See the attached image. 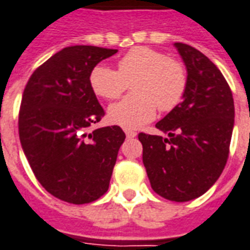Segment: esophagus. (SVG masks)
<instances>
[{"label": "esophagus", "instance_id": "obj_1", "mask_svg": "<svg viewBox=\"0 0 250 250\" xmlns=\"http://www.w3.org/2000/svg\"><path fill=\"white\" fill-rule=\"evenodd\" d=\"M136 135H138V134H136L135 131H132V130H125V136H127L128 139H131V138H135Z\"/></svg>", "mask_w": 250, "mask_h": 250}]
</instances>
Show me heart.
Instances as JSON below:
<instances>
[{"label":"heart","mask_w":250,"mask_h":250,"mask_svg":"<svg viewBox=\"0 0 250 250\" xmlns=\"http://www.w3.org/2000/svg\"><path fill=\"white\" fill-rule=\"evenodd\" d=\"M134 95L112 104L108 118L123 128H138L148 123L160 111H171L182 102L187 88V74L176 59L167 58L158 50L135 47L118 62V71L98 64L90 74L92 91L107 101L122 97L128 83Z\"/></svg>","instance_id":"b5f03b06"}]
</instances>
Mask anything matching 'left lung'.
Returning <instances> with one entry per match:
<instances>
[{"label":"left lung","mask_w":250,"mask_h":250,"mask_svg":"<svg viewBox=\"0 0 250 250\" xmlns=\"http://www.w3.org/2000/svg\"><path fill=\"white\" fill-rule=\"evenodd\" d=\"M175 47L187 67L183 102L156 128L168 135L140 132L143 164L152 189L171 201H189L213 186L229 155L234 125L232 91L208 57L189 45Z\"/></svg>","instance_id":"8db88e82"}]
</instances>
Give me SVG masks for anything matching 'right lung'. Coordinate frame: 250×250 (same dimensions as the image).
<instances>
[{
    "mask_svg": "<svg viewBox=\"0 0 250 250\" xmlns=\"http://www.w3.org/2000/svg\"><path fill=\"white\" fill-rule=\"evenodd\" d=\"M116 51L64 47L31 74L23 90L18 118L23 153L41 186L70 204H87L106 193L125 139L119 125L87 132L104 116L90 74Z\"/></svg>",
    "mask_w": 250,
    "mask_h": 250,
    "instance_id": "right-lung-1",
    "label": "right lung"
}]
</instances>
